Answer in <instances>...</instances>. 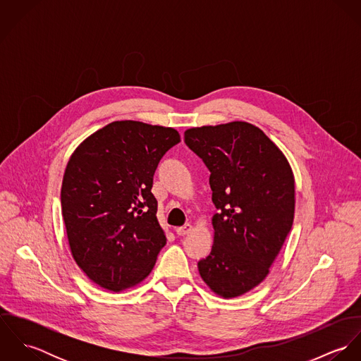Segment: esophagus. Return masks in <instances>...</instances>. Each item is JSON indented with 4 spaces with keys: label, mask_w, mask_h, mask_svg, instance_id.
Masks as SVG:
<instances>
[{
    "label": "esophagus",
    "mask_w": 361,
    "mask_h": 361,
    "mask_svg": "<svg viewBox=\"0 0 361 361\" xmlns=\"http://www.w3.org/2000/svg\"><path fill=\"white\" fill-rule=\"evenodd\" d=\"M192 229H193V226H192L190 224H185L183 226L176 228V229H175V232H176V235H179V236H185V235L190 233V232H192Z\"/></svg>",
    "instance_id": "esophagus-1"
}]
</instances>
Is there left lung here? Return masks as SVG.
<instances>
[{
    "label": "left lung",
    "instance_id": "obj_1",
    "mask_svg": "<svg viewBox=\"0 0 361 361\" xmlns=\"http://www.w3.org/2000/svg\"><path fill=\"white\" fill-rule=\"evenodd\" d=\"M206 164L218 212L214 245L197 267L222 298H236L268 275L293 225L295 179L282 152L257 126L231 122L185 132Z\"/></svg>",
    "mask_w": 361,
    "mask_h": 361
}]
</instances>
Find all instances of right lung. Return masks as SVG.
Segmentation results:
<instances>
[{"label": "right lung", "instance_id": "right-lung-1", "mask_svg": "<svg viewBox=\"0 0 361 361\" xmlns=\"http://www.w3.org/2000/svg\"><path fill=\"white\" fill-rule=\"evenodd\" d=\"M179 142L172 128L116 121L68 161L61 207L71 252L104 289L119 292L142 282L165 246L152 188L158 162Z\"/></svg>", "mask_w": 361, "mask_h": 361}]
</instances>
